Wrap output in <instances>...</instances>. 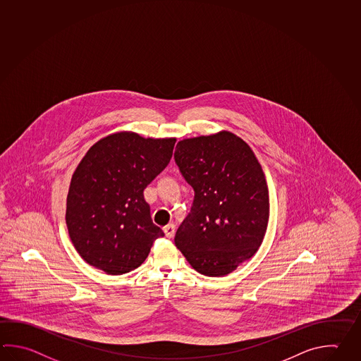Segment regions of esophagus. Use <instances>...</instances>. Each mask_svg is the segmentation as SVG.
Masks as SVG:
<instances>
[{"label":"esophagus","mask_w":361,"mask_h":361,"mask_svg":"<svg viewBox=\"0 0 361 361\" xmlns=\"http://www.w3.org/2000/svg\"><path fill=\"white\" fill-rule=\"evenodd\" d=\"M163 231H164V234H166L167 238H173V235H175V225L169 224V225L163 228Z\"/></svg>","instance_id":"esophagus-1"}]
</instances>
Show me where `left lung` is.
<instances>
[{
  "label": "left lung",
  "mask_w": 361,
  "mask_h": 361,
  "mask_svg": "<svg viewBox=\"0 0 361 361\" xmlns=\"http://www.w3.org/2000/svg\"><path fill=\"white\" fill-rule=\"evenodd\" d=\"M175 161L195 192L175 244L194 270L225 276L264 240L270 214L265 173L250 145L228 131L178 141Z\"/></svg>",
  "instance_id": "left-lung-1"
}]
</instances>
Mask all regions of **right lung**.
<instances>
[{"label": "right lung", "mask_w": 361, "mask_h": 361, "mask_svg": "<svg viewBox=\"0 0 361 361\" xmlns=\"http://www.w3.org/2000/svg\"><path fill=\"white\" fill-rule=\"evenodd\" d=\"M176 139L121 131L95 142L71 180L66 221L74 248L89 265L122 275L145 261L157 238L144 189L167 167Z\"/></svg>", "instance_id": "right-lung-1"}]
</instances>
